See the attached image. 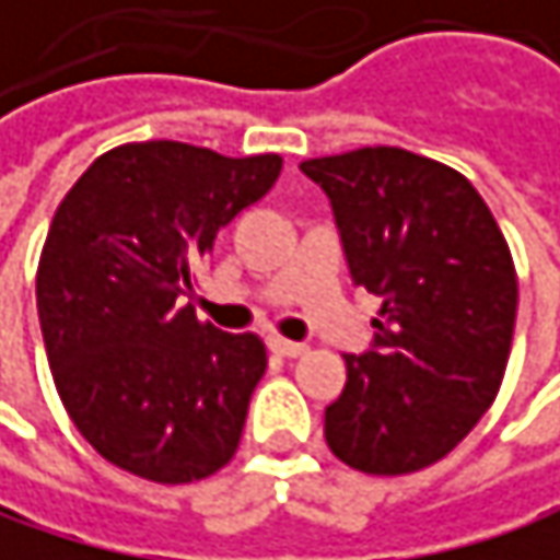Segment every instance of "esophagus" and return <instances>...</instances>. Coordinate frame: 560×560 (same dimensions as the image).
I'll list each match as a JSON object with an SVG mask.
<instances>
[{
	"label": "esophagus",
	"mask_w": 560,
	"mask_h": 560,
	"mask_svg": "<svg viewBox=\"0 0 560 560\" xmlns=\"http://www.w3.org/2000/svg\"><path fill=\"white\" fill-rule=\"evenodd\" d=\"M268 348L278 354V358H302L308 351V345L302 341H289V338H268Z\"/></svg>",
	"instance_id": "obj_1"
}]
</instances>
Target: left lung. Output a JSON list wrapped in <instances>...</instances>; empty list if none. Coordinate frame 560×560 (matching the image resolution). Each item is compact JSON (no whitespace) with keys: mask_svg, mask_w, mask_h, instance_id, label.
Instances as JSON below:
<instances>
[{"mask_svg":"<svg viewBox=\"0 0 560 560\" xmlns=\"http://www.w3.org/2000/svg\"><path fill=\"white\" fill-rule=\"evenodd\" d=\"M331 199L354 285L381 299L374 341L345 354L325 440L351 469L440 463L492 407L515 331L518 278L476 186L400 147L305 160Z\"/></svg>","mask_w":560,"mask_h":560,"instance_id":"1","label":"left lung"}]
</instances>
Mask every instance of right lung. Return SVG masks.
<instances>
[{"instance_id": "1", "label": "right lung", "mask_w": 560, "mask_h": 560, "mask_svg": "<svg viewBox=\"0 0 560 560\" xmlns=\"http://www.w3.org/2000/svg\"><path fill=\"white\" fill-rule=\"evenodd\" d=\"M278 173L275 153L147 140L97 156L61 199L35 275L38 325L68 417L117 469L179 486L235 456L265 348L179 299L215 232Z\"/></svg>"}]
</instances>
